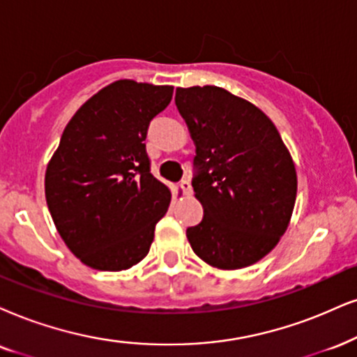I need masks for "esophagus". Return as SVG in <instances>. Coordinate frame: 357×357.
Instances as JSON below:
<instances>
[{
  "label": "esophagus",
  "mask_w": 357,
  "mask_h": 357,
  "mask_svg": "<svg viewBox=\"0 0 357 357\" xmlns=\"http://www.w3.org/2000/svg\"><path fill=\"white\" fill-rule=\"evenodd\" d=\"M179 186H181L183 192L186 194V196H191V194H192V186H191V183H189V179H183V181L179 183Z\"/></svg>",
  "instance_id": "34e87169"
}]
</instances>
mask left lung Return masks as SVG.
Instances as JSON below:
<instances>
[{
  "label": "left lung",
  "mask_w": 357,
  "mask_h": 357,
  "mask_svg": "<svg viewBox=\"0 0 357 357\" xmlns=\"http://www.w3.org/2000/svg\"><path fill=\"white\" fill-rule=\"evenodd\" d=\"M196 145L192 188L202 220L186 231L194 254L220 270L249 267L290 224L296 171L272 120L215 85L176 89Z\"/></svg>",
  "instance_id": "1"
}]
</instances>
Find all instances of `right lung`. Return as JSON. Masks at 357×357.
Segmentation results:
<instances>
[{
    "instance_id": "add662e5",
    "label": "right lung",
    "mask_w": 357,
    "mask_h": 357,
    "mask_svg": "<svg viewBox=\"0 0 357 357\" xmlns=\"http://www.w3.org/2000/svg\"><path fill=\"white\" fill-rule=\"evenodd\" d=\"M171 97V85L116 80L64 128L46 169V201L59 236L90 268L120 272L150 252L171 191L150 173L145 139Z\"/></svg>"
}]
</instances>
